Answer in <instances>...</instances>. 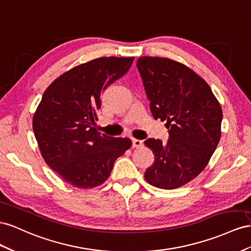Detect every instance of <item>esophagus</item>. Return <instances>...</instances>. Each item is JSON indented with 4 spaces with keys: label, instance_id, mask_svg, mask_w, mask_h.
<instances>
[{
    "label": "esophagus",
    "instance_id": "obj_1",
    "mask_svg": "<svg viewBox=\"0 0 251 251\" xmlns=\"http://www.w3.org/2000/svg\"><path fill=\"white\" fill-rule=\"evenodd\" d=\"M142 146H143V141L138 140V139H132V147L139 148V147H142Z\"/></svg>",
    "mask_w": 251,
    "mask_h": 251
}]
</instances>
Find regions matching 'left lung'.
I'll return each instance as SVG.
<instances>
[{
    "mask_svg": "<svg viewBox=\"0 0 251 251\" xmlns=\"http://www.w3.org/2000/svg\"><path fill=\"white\" fill-rule=\"evenodd\" d=\"M152 117L167 121L169 139H148L154 162L145 180L157 188L175 189L202 173L221 139V105L203 78L182 63L159 56L137 62Z\"/></svg>",
    "mask_w": 251,
    "mask_h": 251,
    "instance_id": "left-lung-1",
    "label": "left lung"
}]
</instances>
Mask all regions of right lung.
<instances>
[{
    "label": "right lung",
    "instance_id": "add662e5",
    "mask_svg": "<svg viewBox=\"0 0 251 251\" xmlns=\"http://www.w3.org/2000/svg\"><path fill=\"white\" fill-rule=\"evenodd\" d=\"M134 58H99L66 71L43 94L32 128L43 159L66 183L81 189L103 184L131 147L128 138L96 129L101 96L129 70Z\"/></svg>",
    "mask_w": 251,
    "mask_h": 251
}]
</instances>
